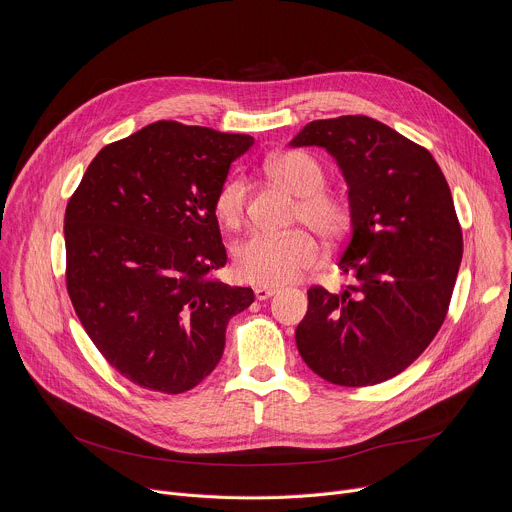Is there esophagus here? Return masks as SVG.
Returning <instances> with one entry per match:
<instances>
[{"label": "esophagus", "mask_w": 512, "mask_h": 512, "mask_svg": "<svg viewBox=\"0 0 512 512\" xmlns=\"http://www.w3.org/2000/svg\"><path fill=\"white\" fill-rule=\"evenodd\" d=\"M275 294H277V287H263V285L255 287V298H257L259 302L269 300V298H271V296H275Z\"/></svg>", "instance_id": "obj_1"}]
</instances>
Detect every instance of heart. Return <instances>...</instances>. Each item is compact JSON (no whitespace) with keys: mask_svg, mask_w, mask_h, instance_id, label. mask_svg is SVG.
<instances>
[{"mask_svg":"<svg viewBox=\"0 0 512 512\" xmlns=\"http://www.w3.org/2000/svg\"><path fill=\"white\" fill-rule=\"evenodd\" d=\"M265 172L287 192L298 196L296 221L308 225L322 239H340L350 223L352 208L346 196L326 190V170L304 152H283L267 160ZM247 182L231 178L214 198V212L225 227L241 225L247 208ZM320 261V247L308 231L289 235L253 233L233 251V267L239 279L273 287L296 281Z\"/></svg>","mask_w":512,"mask_h":512,"instance_id":"1","label":"heart"}]
</instances>
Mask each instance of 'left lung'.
Here are the masks:
<instances>
[{
    "instance_id": "left-lung-1",
    "label": "left lung",
    "mask_w": 512,
    "mask_h": 512,
    "mask_svg": "<svg viewBox=\"0 0 512 512\" xmlns=\"http://www.w3.org/2000/svg\"><path fill=\"white\" fill-rule=\"evenodd\" d=\"M291 148H324L352 208L338 259L354 283L308 289L296 344L308 367L342 387L393 379L442 328L462 261V229L433 156L389 125L344 115L308 123Z\"/></svg>"
}]
</instances>
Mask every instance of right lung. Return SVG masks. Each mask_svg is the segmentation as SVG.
Listing matches in <instances>:
<instances>
[{
    "label": "right lung",
    "instance_id": "1",
    "mask_svg": "<svg viewBox=\"0 0 512 512\" xmlns=\"http://www.w3.org/2000/svg\"><path fill=\"white\" fill-rule=\"evenodd\" d=\"M255 139L158 121L95 156L64 214L66 289L93 344L131 383L178 395L218 364L255 300L227 263L214 198Z\"/></svg>",
    "mask_w": 512,
    "mask_h": 512
}]
</instances>
